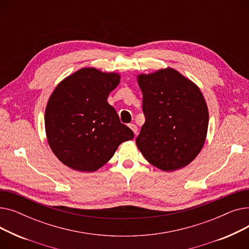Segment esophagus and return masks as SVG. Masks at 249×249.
<instances>
[{
  "instance_id": "obj_1",
  "label": "esophagus",
  "mask_w": 249,
  "mask_h": 249,
  "mask_svg": "<svg viewBox=\"0 0 249 249\" xmlns=\"http://www.w3.org/2000/svg\"><path fill=\"white\" fill-rule=\"evenodd\" d=\"M129 127H130V129L132 130V131L134 132V134H135V136L137 135V126L135 125V124H129Z\"/></svg>"
}]
</instances>
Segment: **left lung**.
<instances>
[{"mask_svg": "<svg viewBox=\"0 0 249 249\" xmlns=\"http://www.w3.org/2000/svg\"><path fill=\"white\" fill-rule=\"evenodd\" d=\"M145 123L136 145L145 160L164 172L191 163L202 150L209 112L199 87L166 68L137 75Z\"/></svg>", "mask_w": 249, "mask_h": 249, "instance_id": "1", "label": "left lung"}]
</instances>
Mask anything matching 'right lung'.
<instances>
[{"instance_id": "1", "label": "right lung", "mask_w": 249, "mask_h": 249, "mask_svg": "<svg viewBox=\"0 0 249 249\" xmlns=\"http://www.w3.org/2000/svg\"><path fill=\"white\" fill-rule=\"evenodd\" d=\"M120 74L84 68L62 80L45 109V132L56 158L77 172L93 173L106 164L134 133L107 102Z\"/></svg>"}]
</instances>
